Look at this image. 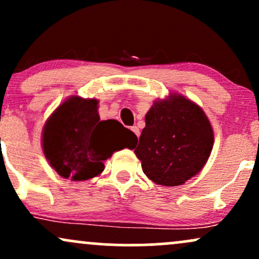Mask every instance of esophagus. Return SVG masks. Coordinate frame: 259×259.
I'll list each match as a JSON object with an SVG mask.
<instances>
[{"instance_id": "esophagus-1", "label": "esophagus", "mask_w": 259, "mask_h": 259, "mask_svg": "<svg viewBox=\"0 0 259 259\" xmlns=\"http://www.w3.org/2000/svg\"><path fill=\"white\" fill-rule=\"evenodd\" d=\"M132 130H133L134 133L136 134V136H138V138H139V136H140V130H139V127L136 126V125H134V126H132Z\"/></svg>"}]
</instances>
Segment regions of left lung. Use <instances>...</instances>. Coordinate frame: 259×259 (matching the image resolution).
<instances>
[{"instance_id": "obj_1", "label": "left lung", "mask_w": 259, "mask_h": 259, "mask_svg": "<svg viewBox=\"0 0 259 259\" xmlns=\"http://www.w3.org/2000/svg\"><path fill=\"white\" fill-rule=\"evenodd\" d=\"M145 121L135 154L148 179L178 186L200 173L214 142L212 125L200 106L170 94L153 103Z\"/></svg>"}]
</instances>
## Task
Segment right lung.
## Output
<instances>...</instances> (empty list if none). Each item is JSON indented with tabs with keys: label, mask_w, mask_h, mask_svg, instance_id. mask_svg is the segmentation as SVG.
I'll list each match as a JSON object with an SVG mask.
<instances>
[{
	"label": "right lung",
	"mask_w": 259,
	"mask_h": 259,
	"mask_svg": "<svg viewBox=\"0 0 259 259\" xmlns=\"http://www.w3.org/2000/svg\"><path fill=\"white\" fill-rule=\"evenodd\" d=\"M135 140V134L118 120H100L96 99L72 96L45 124L42 150L62 178L84 181L102 173L103 162Z\"/></svg>",
	"instance_id": "obj_1"
}]
</instances>
